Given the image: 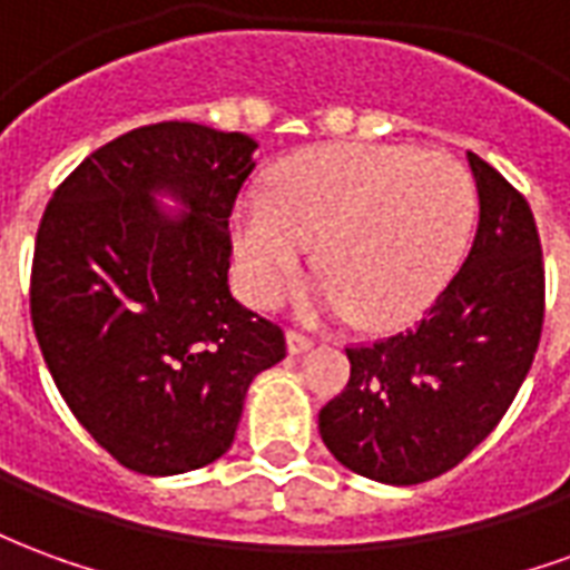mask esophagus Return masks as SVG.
Masks as SVG:
<instances>
[{
  "label": "esophagus",
  "instance_id": "esophagus-1",
  "mask_svg": "<svg viewBox=\"0 0 570 570\" xmlns=\"http://www.w3.org/2000/svg\"><path fill=\"white\" fill-rule=\"evenodd\" d=\"M311 347H314V338H311V335L298 333V330H289V333H286V351H289V354H305Z\"/></svg>",
  "mask_w": 570,
  "mask_h": 570
}]
</instances>
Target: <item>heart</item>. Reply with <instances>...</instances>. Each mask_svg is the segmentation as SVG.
<instances>
[{
    "label": "heart",
    "mask_w": 570,
    "mask_h": 570,
    "mask_svg": "<svg viewBox=\"0 0 570 570\" xmlns=\"http://www.w3.org/2000/svg\"><path fill=\"white\" fill-rule=\"evenodd\" d=\"M476 183L445 151L326 142L274 167L268 195H240L232 249L253 305L272 308L302 274L308 244L323 277L311 308L366 330L415 321L464 262Z\"/></svg>",
    "instance_id": "b5f03b06"
}]
</instances>
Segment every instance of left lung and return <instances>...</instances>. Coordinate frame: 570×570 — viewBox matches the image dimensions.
Segmentation results:
<instances>
[{"label": "left lung", "mask_w": 570, "mask_h": 570, "mask_svg": "<svg viewBox=\"0 0 570 570\" xmlns=\"http://www.w3.org/2000/svg\"><path fill=\"white\" fill-rule=\"evenodd\" d=\"M479 191L470 256L424 321L347 347L351 379L321 409L338 464L384 485H419L461 464L525 382L543 326V259L528 200L466 151Z\"/></svg>", "instance_id": "8db88e82"}]
</instances>
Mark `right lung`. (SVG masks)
I'll list each match as a JSON object with an SVG mask.
<instances>
[{"label":"right lung","instance_id":"obj_1","mask_svg":"<svg viewBox=\"0 0 570 570\" xmlns=\"http://www.w3.org/2000/svg\"><path fill=\"white\" fill-rule=\"evenodd\" d=\"M256 149L195 121L146 125L45 207L30 284L42 357L81 428L142 476L223 458L253 379L286 357L281 326L228 289L225 228Z\"/></svg>","mask_w":570,"mask_h":570}]
</instances>
